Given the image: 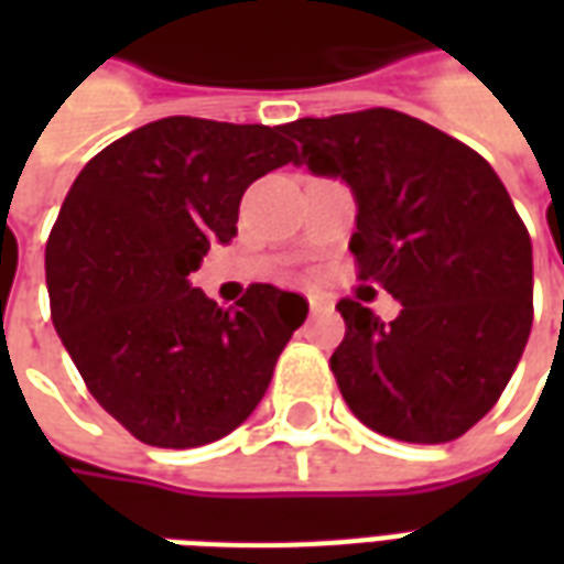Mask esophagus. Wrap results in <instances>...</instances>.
<instances>
[{"instance_id": "obj_1", "label": "esophagus", "mask_w": 564, "mask_h": 564, "mask_svg": "<svg viewBox=\"0 0 564 564\" xmlns=\"http://www.w3.org/2000/svg\"><path fill=\"white\" fill-rule=\"evenodd\" d=\"M307 305H311V314H319V311H332V302L319 299V295H307Z\"/></svg>"}]
</instances>
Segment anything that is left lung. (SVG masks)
I'll return each mask as SVG.
<instances>
[{
    "mask_svg": "<svg viewBox=\"0 0 564 564\" xmlns=\"http://www.w3.org/2000/svg\"><path fill=\"white\" fill-rule=\"evenodd\" d=\"M302 162L356 198L359 278L402 311L380 323L341 299L332 354L344 402L368 429L444 444L489 414L532 332V241L492 165L390 108L286 123Z\"/></svg>",
    "mask_w": 564,
    "mask_h": 564,
    "instance_id": "1",
    "label": "left lung"
}]
</instances>
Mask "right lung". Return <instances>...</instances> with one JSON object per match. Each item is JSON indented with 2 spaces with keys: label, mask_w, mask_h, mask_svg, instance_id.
<instances>
[{
  "label": "right lung",
  "mask_w": 564,
  "mask_h": 564,
  "mask_svg": "<svg viewBox=\"0 0 564 564\" xmlns=\"http://www.w3.org/2000/svg\"><path fill=\"white\" fill-rule=\"evenodd\" d=\"M299 160L286 127L165 117L96 153L68 189L44 269L80 378L150 447H202L253 414L307 302L253 283L223 311L189 283L238 232L262 174Z\"/></svg>",
  "instance_id": "right-lung-1"
}]
</instances>
